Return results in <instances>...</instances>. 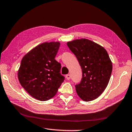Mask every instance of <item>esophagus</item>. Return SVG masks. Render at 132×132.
Listing matches in <instances>:
<instances>
[{
    "instance_id": "obj_1",
    "label": "esophagus",
    "mask_w": 132,
    "mask_h": 132,
    "mask_svg": "<svg viewBox=\"0 0 132 132\" xmlns=\"http://www.w3.org/2000/svg\"><path fill=\"white\" fill-rule=\"evenodd\" d=\"M66 78L67 80H70V79H71V76H70V74H67L66 75Z\"/></svg>"
}]
</instances>
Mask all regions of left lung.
<instances>
[{
	"mask_svg": "<svg viewBox=\"0 0 132 132\" xmlns=\"http://www.w3.org/2000/svg\"><path fill=\"white\" fill-rule=\"evenodd\" d=\"M75 54L82 70L80 83L75 85L78 95L86 102L98 97L108 86L112 65L105 49L86 39L67 43Z\"/></svg>",
	"mask_w": 132,
	"mask_h": 132,
	"instance_id": "1",
	"label": "left lung"
}]
</instances>
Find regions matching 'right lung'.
Returning <instances> with one entry per match:
<instances>
[{"label":"right lung","mask_w":132,"mask_h":132,"mask_svg":"<svg viewBox=\"0 0 132 132\" xmlns=\"http://www.w3.org/2000/svg\"><path fill=\"white\" fill-rule=\"evenodd\" d=\"M59 42L44 43L24 56L18 72V80L30 96L41 101L52 98L65 80L61 63L55 60Z\"/></svg>","instance_id":"obj_1"}]
</instances>
